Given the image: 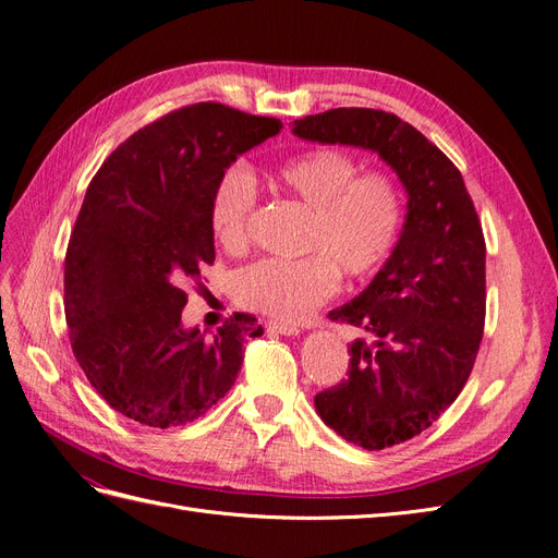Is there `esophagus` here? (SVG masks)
<instances>
[{"mask_svg":"<svg viewBox=\"0 0 558 558\" xmlns=\"http://www.w3.org/2000/svg\"><path fill=\"white\" fill-rule=\"evenodd\" d=\"M266 328L274 333H280V336H299L301 333V328L290 322H268Z\"/></svg>","mask_w":558,"mask_h":558,"instance_id":"esophagus-1","label":"esophagus"}]
</instances>
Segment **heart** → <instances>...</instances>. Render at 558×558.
<instances>
[{
  "label": "heart",
  "instance_id": "b5f03b06",
  "mask_svg": "<svg viewBox=\"0 0 558 558\" xmlns=\"http://www.w3.org/2000/svg\"><path fill=\"white\" fill-rule=\"evenodd\" d=\"M282 189L311 211L299 259L266 257L234 274L239 305L280 322H296L331 299L340 271L365 280L393 257L404 230V195L386 172H361L359 160L342 149L322 147L284 160L276 170ZM257 179L245 162L220 172L209 199L216 241L227 253L251 243V216Z\"/></svg>",
  "mask_w": 558,
  "mask_h": 558
}]
</instances>
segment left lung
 <instances>
[{
    "instance_id": "obj_1",
    "label": "left lung",
    "mask_w": 558,
    "mask_h": 558,
    "mask_svg": "<svg viewBox=\"0 0 558 558\" xmlns=\"http://www.w3.org/2000/svg\"><path fill=\"white\" fill-rule=\"evenodd\" d=\"M292 133L379 154L407 191L393 257L328 313L375 340H354L349 377L315 396L317 414L342 439L384 450L435 423L471 375L485 326L483 227L460 170L396 114L336 108L296 119Z\"/></svg>"
}]
</instances>
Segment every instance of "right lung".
<instances>
[{"label":"right lung","mask_w":558,"mask_h":558,"mask_svg":"<svg viewBox=\"0 0 558 558\" xmlns=\"http://www.w3.org/2000/svg\"><path fill=\"white\" fill-rule=\"evenodd\" d=\"M280 119L195 102L133 133L92 179L64 264L73 354L96 393L149 427L204 416L264 328L234 313L206 338L183 328L185 287L214 264L209 199L220 172L278 135Z\"/></svg>","instance_id":"1"}]
</instances>
